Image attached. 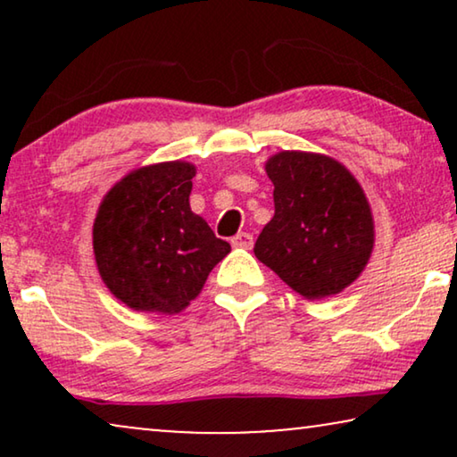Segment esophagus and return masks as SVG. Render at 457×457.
<instances>
[{"instance_id":"1","label":"esophagus","mask_w":457,"mask_h":457,"mask_svg":"<svg viewBox=\"0 0 457 457\" xmlns=\"http://www.w3.org/2000/svg\"><path fill=\"white\" fill-rule=\"evenodd\" d=\"M230 243H233V247H243V249H252L253 245V237L249 233H237L233 239H230Z\"/></svg>"}]
</instances>
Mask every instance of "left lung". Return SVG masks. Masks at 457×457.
<instances>
[{"label":"left lung","mask_w":457,"mask_h":457,"mask_svg":"<svg viewBox=\"0 0 457 457\" xmlns=\"http://www.w3.org/2000/svg\"><path fill=\"white\" fill-rule=\"evenodd\" d=\"M274 216L253 253L305 299L337 295L370 260L374 220L358 180L322 154L280 152L266 162Z\"/></svg>","instance_id":"obj_1"}]
</instances>
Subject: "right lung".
Here are the masks:
<instances>
[{
  "label": "right lung",
  "instance_id": "add662e5",
  "mask_svg": "<svg viewBox=\"0 0 457 457\" xmlns=\"http://www.w3.org/2000/svg\"><path fill=\"white\" fill-rule=\"evenodd\" d=\"M195 166L137 168L108 191L93 222L97 270L112 295L141 312L179 314L230 252L189 205Z\"/></svg>",
  "mask_w": 457,
  "mask_h": 457
}]
</instances>
